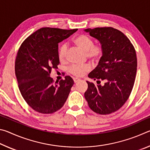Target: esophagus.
I'll return each instance as SVG.
<instances>
[{"label": "esophagus", "mask_w": 150, "mask_h": 150, "mask_svg": "<svg viewBox=\"0 0 150 150\" xmlns=\"http://www.w3.org/2000/svg\"><path fill=\"white\" fill-rule=\"evenodd\" d=\"M73 81H74L75 83H77V82H79V81H81V79L75 77V78H73Z\"/></svg>", "instance_id": "obj_1"}]
</instances>
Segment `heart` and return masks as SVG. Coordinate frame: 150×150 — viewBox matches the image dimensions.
Listing matches in <instances>:
<instances>
[{
  "label": "heart",
  "mask_w": 150,
  "mask_h": 150,
  "mask_svg": "<svg viewBox=\"0 0 150 150\" xmlns=\"http://www.w3.org/2000/svg\"><path fill=\"white\" fill-rule=\"evenodd\" d=\"M73 43L83 52L86 53L87 56L91 59H96L102 54L101 47L97 45H94L93 40L86 35H78L73 40ZM66 52H67L66 45L63 44L61 45L58 52V57L60 61L65 60ZM89 69L90 67L88 65L74 64L70 66L69 71L73 75L81 76L89 70Z\"/></svg>",
  "instance_id": "obj_1"
}]
</instances>
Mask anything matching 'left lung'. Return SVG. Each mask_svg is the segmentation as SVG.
Returning a JSON list of instances; mask_svg holds the SVG:
<instances>
[{"mask_svg":"<svg viewBox=\"0 0 150 150\" xmlns=\"http://www.w3.org/2000/svg\"><path fill=\"white\" fill-rule=\"evenodd\" d=\"M100 42L102 56L96 67L88 75L90 79L105 81L96 85L87 81L85 98L93 111L108 115L126 102L132 90L137 71L136 51L122 32L111 27L85 29Z\"/></svg>","mask_w":150,"mask_h":150,"instance_id":"obj_1","label":"left lung"}]
</instances>
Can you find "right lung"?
<instances>
[{"instance_id":"add662e5","label":"right lung","mask_w":150,"mask_h":150,"mask_svg":"<svg viewBox=\"0 0 150 150\" xmlns=\"http://www.w3.org/2000/svg\"><path fill=\"white\" fill-rule=\"evenodd\" d=\"M77 30L42 28L27 38L18 52L15 73L19 90L30 107L40 113H54L67 100L73 79L65 76L54 83L50 73L59 63L58 44Z\"/></svg>"}]
</instances>
